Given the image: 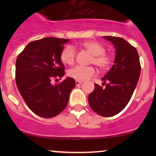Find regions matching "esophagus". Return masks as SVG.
Segmentation results:
<instances>
[{"label": "esophagus", "mask_w": 156, "mask_h": 156, "mask_svg": "<svg viewBox=\"0 0 156 156\" xmlns=\"http://www.w3.org/2000/svg\"><path fill=\"white\" fill-rule=\"evenodd\" d=\"M81 83H82V81H75V84H76L77 86H78V85H80V84H81Z\"/></svg>", "instance_id": "obj_1"}]
</instances>
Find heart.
<instances>
[{
	"label": "heart",
	"mask_w": 156,
	"mask_h": 156,
	"mask_svg": "<svg viewBox=\"0 0 156 156\" xmlns=\"http://www.w3.org/2000/svg\"><path fill=\"white\" fill-rule=\"evenodd\" d=\"M81 47L92 54L90 62L95 64L102 70L109 68L112 64V56L105 53L106 48L103 45L95 41H86L81 43ZM76 50L73 46H66L62 50L60 54V59L63 63L72 65L76 58ZM96 69L93 66H76L68 71V75L70 78L77 81H85L96 75Z\"/></svg>",
	"instance_id": "heart-1"
}]
</instances>
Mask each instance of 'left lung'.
<instances>
[{"label": "left lung", "instance_id": "1", "mask_svg": "<svg viewBox=\"0 0 156 156\" xmlns=\"http://www.w3.org/2000/svg\"><path fill=\"white\" fill-rule=\"evenodd\" d=\"M115 48L114 65L102 78L103 85L95 84L88 97L90 108L98 115L112 117L125 108L130 101L140 75L137 50L122 37L103 36Z\"/></svg>", "mask_w": 156, "mask_h": 156}]
</instances>
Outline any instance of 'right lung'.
<instances>
[{
    "label": "right lung",
    "instance_id": "obj_1",
    "mask_svg": "<svg viewBox=\"0 0 156 156\" xmlns=\"http://www.w3.org/2000/svg\"><path fill=\"white\" fill-rule=\"evenodd\" d=\"M69 41L57 37L33 41L17 56V87L30 109L41 117L53 118L62 112L75 86V79L70 77L55 85L50 82L65 74L60 54Z\"/></svg>",
    "mask_w": 156,
    "mask_h": 156
}]
</instances>
